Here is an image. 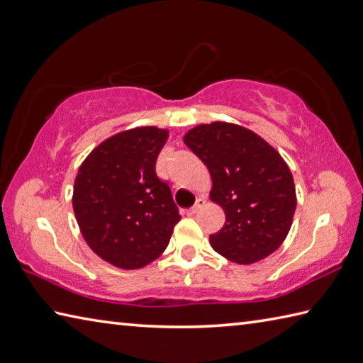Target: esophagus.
<instances>
[{"mask_svg":"<svg viewBox=\"0 0 363 363\" xmlns=\"http://www.w3.org/2000/svg\"><path fill=\"white\" fill-rule=\"evenodd\" d=\"M205 205V199H196V201H195V205L190 208V210L187 211V214L189 216H192V214H195V213H199L200 210H201V206Z\"/></svg>","mask_w":363,"mask_h":363,"instance_id":"34e87169","label":"esophagus"}]
</instances>
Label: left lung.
I'll use <instances>...</instances> for the list:
<instances>
[{
	"mask_svg": "<svg viewBox=\"0 0 363 363\" xmlns=\"http://www.w3.org/2000/svg\"><path fill=\"white\" fill-rule=\"evenodd\" d=\"M184 143L213 177L211 200L224 208L225 224L210 243L227 259L253 264L285 240L296 210L290 168L253 131L216 121L190 130Z\"/></svg>",
	"mask_w": 363,
	"mask_h": 363,
	"instance_id": "1",
	"label": "left lung"
}]
</instances>
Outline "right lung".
I'll use <instances>...</instances> for the list:
<instances>
[{"instance_id":"right-lung-1","label":"right lung","mask_w":363,"mask_h":363,"mask_svg":"<svg viewBox=\"0 0 363 363\" xmlns=\"http://www.w3.org/2000/svg\"><path fill=\"white\" fill-rule=\"evenodd\" d=\"M168 131L153 126L115 134L89 153L73 186V211L86 243L104 261L139 269L163 253L179 223L155 163Z\"/></svg>"}]
</instances>
